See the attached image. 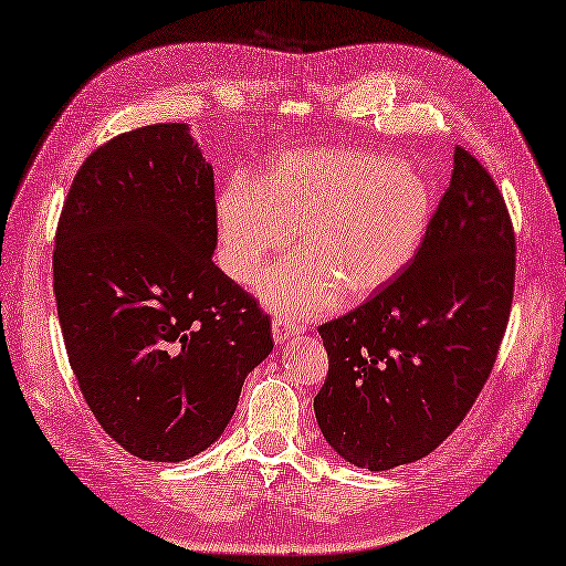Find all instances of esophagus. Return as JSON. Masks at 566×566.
<instances>
[{
  "mask_svg": "<svg viewBox=\"0 0 566 566\" xmlns=\"http://www.w3.org/2000/svg\"><path fill=\"white\" fill-rule=\"evenodd\" d=\"M271 331H273V340L279 343H285L287 338H293V336H297L300 334V326H295V324H285L283 319H273V326H271Z\"/></svg>",
  "mask_w": 566,
  "mask_h": 566,
  "instance_id": "esophagus-1",
  "label": "esophagus"
}]
</instances>
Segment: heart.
<instances>
[{"label":"heart","mask_w":566,"mask_h":566,"mask_svg":"<svg viewBox=\"0 0 566 566\" xmlns=\"http://www.w3.org/2000/svg\"><path fill=\"white\" fill-rule=\"evenodd\" d=\"M430 218L432 189L416 165L350 148L285 154L216 197L220 264L240 283L295 230L300 254L259 279L261 300L291 319L387 287L418 254Z\"/></svg>","instance_id":"obj_1"}]
</instances>
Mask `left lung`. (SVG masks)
Returning a JSON list of instances; mask_svg holds the SVG:
<instances>
[{
  "instance_id": "8db88e82",
  "label": "left lung",
  "mask_w": 566,
  "mask_h": 566,
  "mask_svg": "<svg viewBox=\"0 0 566 566\" xmlns=\"http://www.w3.org/2000/svg\"><path fill=\"white\" fill-rule=\"evenodd\" d=\"M514 271L506 203L490 172L457 146L449 189L406 271L319 326L328 375L314 416L340 459L389 471L457 430L497 360Z\"/></svg>"
}]
</instances>
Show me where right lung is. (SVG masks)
Segmentation results:
<instances>
[{
	"label": "right lung",
	"mask_w": 566,
	"mask_h": 566,
	"mask_svg": "<svg viewBox=\"0 0 566 566\" xmlns=\"http://www.w3.org/2000/svg\"><path fill=\"white\" fill-rule=\"evenodd\" d=\"M213 197L189 124H150L93 150L60 216L69 365L103 430L144 461L209 449L273 350L269 316L213 264Z\"/></svg>",
	"instance_id": "1"
}]
</instances>
